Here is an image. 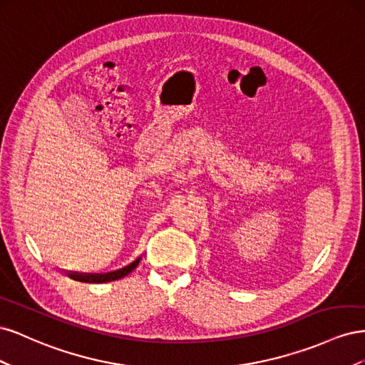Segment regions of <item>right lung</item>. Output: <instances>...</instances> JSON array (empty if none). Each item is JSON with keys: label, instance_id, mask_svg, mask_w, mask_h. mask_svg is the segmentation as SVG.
I'll use <instances>...</instances> for the list:
<instances>
[{"label": "right lung", "instance_id": "obj_1", "mask_svg": "<svg viewBox=\"0 0 365 365\" xmlns=\"http://www.w3.org/2000/svg\"><path fill=\"white\" fill-rule=\"evenodd\" d=\"M141 260V256L137 257L134 262L126 264V267L120 268L117 271H111V272H102V274H90V272H73V271H63L65 275H68L70 279L76 280V282H83V283H108V282H114L118 279H123L129 272L134 271L138 263Z\"/></svg>", "mask_w": 365, "mask_h": 365}]
</instances>
